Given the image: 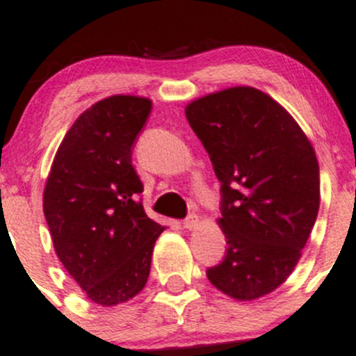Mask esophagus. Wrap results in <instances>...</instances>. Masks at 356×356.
<instances>
[{
    "label": "esophagus",
    "mask_w": 356,
    "mask_h": 356,
    "mask_svg": "<svg viewBox=\"0 0 356 356\" xmlns=\"http://www.w3.org/2000/svg\"><path fill=\"white\" fill-rule=\"evenodd\" d=\"M198 222H200L198 216H196V213H189V216L182 220V226H184L186 229H195V227L198 226Z\"/></svg>",
    "instance_id": "34e87169"
}]
</instances>
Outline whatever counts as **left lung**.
I'll return each instance as SVG.
<instances>
[{"mask_svg": "<svg viewBox=\"0 0 356 356\" xmlns=\"http://www.w3.org/2000/svg\"><path fill=\"white\" fill-rule=\"evenodd\" d=\"M220 182L226 254L210 284L240 301L280 287L315 226L320 170L296 120L264 92L234 86L186 108Z\"/></svg>", "mask_w": 356, "mask_h": 356, "instance_id": "8db88e82", "label": "left lung"}]
</instances>
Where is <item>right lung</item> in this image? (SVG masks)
Returning <instances> with one entry per match:
<instances>
[{
	"label": "right lung",
	"instance_id": "right-lung-1",
	"mask_svg": "<svg viewBox=\"0 0 356 356\" xmlns=\"http://www.w3.org/2000/svg\"><path fill=\"white\" fill-rule=\"evenodd\" d=\"M151 101L113 95L86 109L65 134L48 174L43 212L58 259L101 306L139 294L165 229L144 212L132 165Z\"/></svg>",
	"mask_w": 356,
	"mask_h": 356
}]
</instances>
